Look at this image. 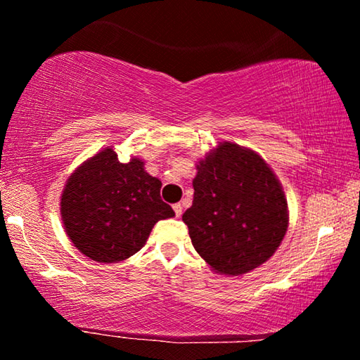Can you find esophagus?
Wrapping results in <instances>:
<instances>
[{
    "instance_id": "esophagus-1",
    "label": "esophagus",
    "mask_w": 360,
    "mask_h": 360,
    "mask_svg": "<svg viewBox=\"0 0 360 360\" xmlns=\"http://www.w3.org/2000/svg\"><path fill=\"white\" fill-rule=\"evenodd\" d=\"M173 210H174L176 217H181V214H182V205L181 203H174L173 205Z\"/></svg>"
}]
</instances>
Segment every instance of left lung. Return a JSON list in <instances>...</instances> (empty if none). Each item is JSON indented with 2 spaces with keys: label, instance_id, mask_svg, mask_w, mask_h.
Returning a JSON list of instances; mask_svg holds the SVG:
<instances>
[{
  "label": "left lung",
  "instance_id": "1",
  "mask_svg": "<svg viewBox=\"0 0 360 360\" xmlns=\"http://www.w3.org/2000/svg\"><path fill=\"white\" fill-rule=\"evenodd\" d=\"M192 184L193 203L182 221L212 270L245 275L275 254L288 231V202L259 154L219 143L197 165Z\"/></svg>",
  "mask_w": 360,
  "mask_h": 360
}]
</instances>
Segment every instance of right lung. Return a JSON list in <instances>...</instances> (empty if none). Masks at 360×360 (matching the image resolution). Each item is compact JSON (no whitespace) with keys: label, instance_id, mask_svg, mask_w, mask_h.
<instances>
[{"label":"right lung","instance_id":"1","mask_svg":"<svg viewBox=\"0 0 360 360\" xmlns=\"http://www.w3.org/2000/svg\"><path fill=\"white\" fill-rule=\"evenodd\" d=\"M160 188V179L146 172L143 160L120 163L112 148L103 149L66 181L60 202L66 235L95 262L129 259L158 221L174 216Z\"/></svg>","mask_w":360,"mask_h":360}]
</instances>
